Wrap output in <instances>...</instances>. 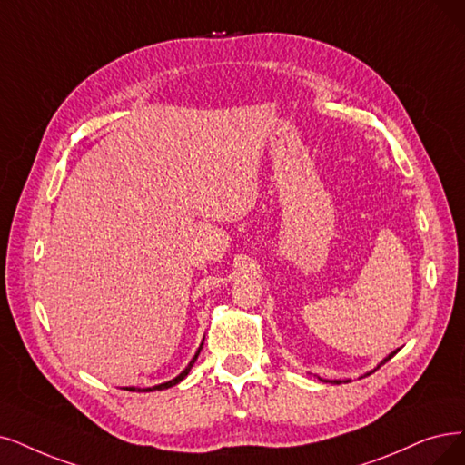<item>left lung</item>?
Here are the masks:
<instances>
[{"label":"left lung","mask_w":465,"mask_h":465,"mask_svg":"<svg viewBox=\"0 0 465 465\" xmlns=\"http://www.w3.org/2000/svg\"><path fill=\"white\" fill-rule=\"evenodd\" d=\"M397 351H399V349H397ZM397 351H393V352H391V355H389V357H387V359H385V361H383L381 364H385V362H387L389 359H391V357H395V355H397ZM381 364H380V366H381ZM380 366H378V368H380ZM378 368H376V370H378ZM376 370H374V372H376ZM370 374H372V372H370ZM336 383H341V381H336Z\"/></svg>","instance_id":"obj_1"}]
</instances>
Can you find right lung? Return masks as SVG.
Here are the masks:
<instances>
[{"mask_svg": "<svg viewBox=\"0 0 465 465\" xmlns=\"http://www.w3.org/2000/svg\"><path fill=\"white\" fill-rule=\"evenodd\" d=\"M200 349H202V345H200ZM200 349H198V352H200ZM198 352L194 355V359L191 361V364L183 370V372L175 378V380H172V381H165V383H160V385H156V387H146V389H135V387H125V391H144V393H148V391H156V389H168V387H173V385H177L181 380H184V376L189 374V370L193 368V364H194V361L198 359Z\"/></svg>", "mask_w": 465, "mask_h": 465, "instance_id": "right-lung-1", "label": "right lung"}]
</instances>
